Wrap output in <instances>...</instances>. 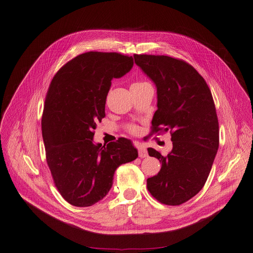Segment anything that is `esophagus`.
Here are the masks:
<instances>
[{
    "label": "esophagus",
    "instance_id": "esophagus-1",
    "mask_svg": "<svg viewBox=\"0 0 253 253\" xmlns=\"http://www.w3.org/2000/svg\"><path fill=\"white\" fill-rule=\"evenodd\" d=\"M138 153H139V157H141V158H145V157L148 156L147 148L145 146H143V145H140L138 147Z\"/></svg>",
    "mask_w": 253,
    "mask_h": 253
}]
</instances>
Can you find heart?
Instances as JSON below:
<instances>
[{
    "label": "heart",
    "instance_id": "1",
    "mask_svg": "<svg viewBox=\"0 0 253 253\" xmlns=\"http://www.w3.org/2000/svg\"><path fill=\"white\" fill-rule=\"evenodd\" d=\"M142 83H145V82H136V83H134L133 85H138V84H142ZM130 132L131 133H133V134H135V133H137V131H138V128L136 127V126H132V127H130Z\"/></svg>",
    "mask_w": 253,
    "mask_h": 253
}]
</instances>
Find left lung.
Wrapping results in <instances>:
<instances>
[{"label": "left lung", "mask_w": 253, "mask_h": 253, "mask_svg": "<svg viewBox=\"0 0 253 253\" xmlns=\"http://www.w3.org/2000/svg\"><path fill=\"white\" fill-rule=\"evenodd\" d=\"M134 59L157 89L152 132L170 130L173 144L167 156L148 148L162 166L147 179V188L161 203L182 204L202 189L218 150L219 126L212 94L202 76L182 60L136 54Z\"/></svg>", "instance_id": "left-lung-1"}]
</instances>
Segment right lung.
<instances>
[{"label": "right lung", "instance_id": "add662e5", "mask_svg": "<svg viewBox=\"0 0 253 253\" xmlns=\"http://www.w3.org/2000/svg\"><path fill=\"white\" fill-rule=\"evenodd\" d=\"M133 65L132 56L88 52L64 65L51 82L42 116L46 158L57 189L72 205L88 207L103 199L116 169L138 157L129 139L106 147L93 140L112 79Z\"/></svg>", "mask_w": 253, "mask_h": 253}]
</instances>
